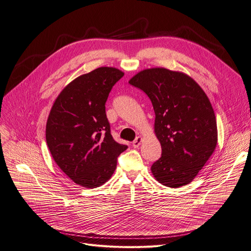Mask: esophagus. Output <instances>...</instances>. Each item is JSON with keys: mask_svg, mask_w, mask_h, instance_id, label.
Instances as JSON below:
<instances>
[{"mask_svg": "<svg viewBox=\"0 0 251 251\" xmlns=\"http://www.w3.org/2000/svg\"><path fill=\"white\" fill-rule=\"evenodd\" d=\"M141 143H142V137H138L134 142H132V147H134V148H139Z\"/></svg>", "mask_w": 251, "mask_h": 251, "instance_id": "obj_1", "label": "esophagus"}]
</instances>
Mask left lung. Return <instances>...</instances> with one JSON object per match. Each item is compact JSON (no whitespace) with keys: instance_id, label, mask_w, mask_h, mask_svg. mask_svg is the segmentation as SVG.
<instances>
[{"instance_id":"1","label":"left lung","mask_w":251,"mask_h":251,"mask_svg":"<svg viewBox=\"0 0 251 251\" xmlns=\"http://www.w3.org/2000/svg\"><path fill=\"white\" fill-rule=\"evenodd\" d=\"M128 83L150 98L154 129L162 155L151 171L161 184L180 187L195 179L214 153L217 122L201 86L182 72L152 68L139 72Z\"/></svg>"}]
</instances>
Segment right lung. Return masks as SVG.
Returning <instances> with one entry per match:
<instances>
[{
	"mask_svg": "<svg viewBox=\"0 0 251 251\" xmlns=\"http://www.w3.org/2000/svg\"><path fill=\"white\" fill-rule=\"evenodd\" d=\"M125 73L101 67L69 83L50 109L46 138L57 166L74 182L87 188L105 183L127 146L115 142L105 113L113 85Z\"/></svg>",
	"mask_w": 251,
	"mask_h": 251,
	"instance_id": "right-lung-1",
	"label": "right lung"
}]
</instances>
